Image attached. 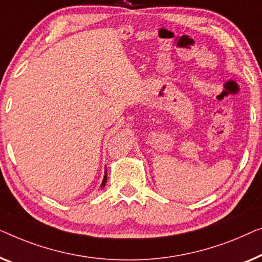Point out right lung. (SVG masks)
Masks as SVG:
<instances>
[{
    "label": "right lung",
    "mask_w": 262,
    "mask_h": 262,
    "mask_svg": "<svg viewBox=\"0 0 262 262\" xmlns=\"http://www.w3.org/2000/svg\"><path fill=\"white\" fill-rule=\"evenodd\" d=\"M105 183H106V169H105V172H104V177H103V182H102V184H101L102 189L105 186Z\"/></svg>",
    "instance_id": "1"
}]
</instances>
